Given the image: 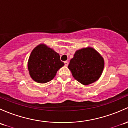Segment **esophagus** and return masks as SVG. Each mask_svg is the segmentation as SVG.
<instances>
[{
    "mask_svg": "<svg viewBox=\"0 0 128 128\" xmlns=\"http://www.w3.org/2000/svg\"><path fill=\"white\" fill-rule=\"evenodd\" d=\"M64 64H65V66H68V61H64Z\"/></svg>",
    "mask_w": 128,
    "mask_h": 128,
    "instance_id": "esophagus-1",
    "label": "esophagus"
}]
</instances>
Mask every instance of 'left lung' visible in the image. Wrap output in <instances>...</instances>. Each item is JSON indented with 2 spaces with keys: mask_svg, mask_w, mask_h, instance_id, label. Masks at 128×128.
<instances>
[{
  "mask_svg": "<svg viewBox=\"0 0 128 128\" xmlns=\"http://www.w3.org/2000/svg\"><path fill=\"white\" fill-rule=\"evenodd\" d=\"M104 66L103 58L90 47L77 50L68 68L74 77L84 85L94 83L100 76Z\"/></svg>",
  "mask_w": 128,
  "mask_h": 128,
  "instance_id": "8db88e82",
  "label": "left lung"
}]
</instances>
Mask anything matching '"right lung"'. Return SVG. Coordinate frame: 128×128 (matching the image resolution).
Listing matches in <instances>:
<instances>
[{
	"label": "right lung",
	"mask_w": 128,
	"mask_h": 128,
	"mask_svg": "<svg viewBox=\"0 0 128 128\" xmlns=\"http://www.w3.org/2000/svg\"><path fill=\"white\" fill-rule=\"evenodd\" d=\"M64 65L58 53L41 44L31 52L28 60V70L34 81L45 83L51 81L57 71Z\"/></svg>",
	"instance_id": "1"
}]
</instances>
